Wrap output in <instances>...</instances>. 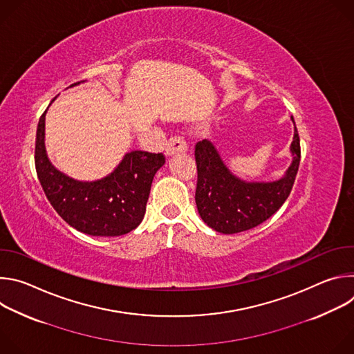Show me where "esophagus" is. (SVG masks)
<instances>
[{
	"label": "esophagus",
	"mask_w": 354,
	"mask_h": 354,
	"mask_svg": "<svg viewBox=\"0 0 354 354\" xmlns=\"http://www.w3.org/2000/svg\"><path fill=\"white\" fill-rule=\"evenodd\" d=\"M187 151V144L186 141L179 137V136H174L168 140L167 145H165V154L167 157L175 156V154H183Z\"/></svg>",
	"instance_id": "obj_1"
}]
</instances>
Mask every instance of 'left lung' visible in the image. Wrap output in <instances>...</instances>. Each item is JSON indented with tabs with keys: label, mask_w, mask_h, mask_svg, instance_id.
<instances>
[{
	"label": "left lung",
	"mask_w": 354,
	"mask_h": 354,
	"mask_svg": "<svg viewBox=\"0 0 354 354\" xmlns=\"http://www.w3.org/2000/svg\"><path fill=\"white\" fill-rule=\"evenodd\" d=\"M294 123V119L291 116ZM291 164L286 174L272 182H248L234 175L217 148L207 140L196 144L197 164L196 206L210 228L221 234H236L258 227L272 217L288 197L299 165V137L294 123L290 145Z\"/></svg>",
	"instance_id": "8db88e82"
}]
</instances>
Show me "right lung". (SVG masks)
I'll return each mask as SVG.
<instances>
[{
  "label": "right lung",
  "instance_id": "1",
  "mask_svg": "<svg viewBox=\"0 0 354 354\" xmlns=\"http://www.w3.org/2000/svg\"><path fill=\"white\" fill-rule=\"evenodd\" d=\"M46 112L37 124L35 165L50 205L68 225L92 236H119L137 228L145 214L151 183L165 164V157L130 151L105 178L92 182L77 180L59 171L47 157Z\"/></svg>",
  "mask_w": 354,
  "mask_h": 354
}]
</instances>
